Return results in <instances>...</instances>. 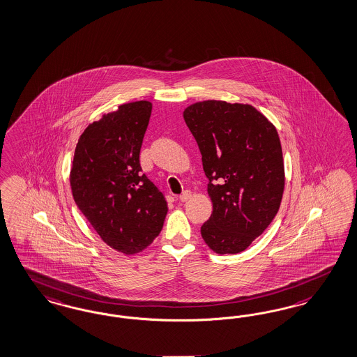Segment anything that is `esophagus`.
<instances>
[{
    "label": "esophagus",
    "mask_w": 357,
    "mask_h": 357,
    "mask_svg": "<svg viewBox=\"0 0 357 357\" xmlns=\"http://www.w3.org/2000/svg\"><path fill=\"white\" fill-rule=\"evenodd\" d=\"M191 195H192V192H191L190 190H185V191H183V192L179 195L178 199H179L181 202H185V200H188V199L191 197Z\"/></svg>",
    "instance_id": "1"
}]
</instances>
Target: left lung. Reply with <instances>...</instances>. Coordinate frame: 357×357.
I'll return each instance as SVG.
<instances>
[{
	"instance_id": "1",
	"label": "left lung",
	"mask_w": 357,
	"mask_h": 357,
	"mask_svg": "<svg viewBox=\"0 0 357 357\" xmlns=\"http://www.w3.org/2000/svg\"><path fill=\"white\" fill-rule=\"evenodd\" d=\"M208 178L212 213L200 228L219 255L245 250L277 215L284 188L281 141L255 107L207 100L183 112Z\"/></svg>"
}]
</instances>
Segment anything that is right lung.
Returning <instances> with one entry per match:
<instances>
[{
  "label": "right lung",
  "mask_w": 357,
  "mask_h": 357,
  "mask_svg": "<svg viewBox=\"0 0 357 357\" xmlns=\"http://www.w3.org/2000/svg\"><path fill=\"white\" fill-rule=\"evenodd\" d=\"M151 102L119 107L88 125L75 149V203L105 244L135 255L160 234L167 213L163 194L139 165Z\"/></svg>",
  "instance_id": "right-lung-1"
}]
</instances>
